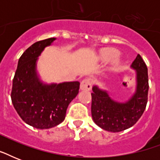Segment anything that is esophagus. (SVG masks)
I'll return each mask as SVG.
<instances>
[{
	"instance_id": "34e87169",
	"label": "esophagus",
	"mask_w": 160,
	"mask_h": 160,
	"mask_svg": "<svg viewBox=\"0 0 160 160\" xmlns=\"http://www.w3.org/2000/svg\"><path fill=\"white\" fill-rule=\"evenodd\" d=\"M92 87V81L90 79H85L80 82V90H90Z\"/></svg>"
}]
</instances>
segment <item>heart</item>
Returning a JSON list of instances; mask_svg holds the SVG:
<instances>
[{
	"mask_svg": "<svg viewBox=\"0 0 160 160\" xmlns=\"http://www.w3.org/2000/svg\"><path fill=\"white\" fill-rule=\"evenodd\" d=\"M119 52L116 49L105 48L102 49L97 55V59L101 62H108L112 60L110 70H118L121 67L122 62L119 57Z\"/></svg>",
	"mask_w": 160,
	"mask_h": 160,
	"instance_id": "b5f03b06",
	"label": "heart"
}]
</instances>
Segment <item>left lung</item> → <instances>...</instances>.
<instances>
[{
	"label": "left lung",
	"mask_w": 160,
	"mask_h": 160,
	"mask_svg": "<svg viewBox=\"0 0 160 160\" xmlns=\"http://www.w3.org/2000/svg\"><path fill=\"white\" fill-rule=\"evenodd\" d=\"M135 71V90L125 101H117L107 90L93 85L91 115L95 124L109 132H120L132 127L144 113L148 100L149 80L145 63L138 55L130 65Z\"/></svg>",
	"instance_id": "1"
}]
</instances>
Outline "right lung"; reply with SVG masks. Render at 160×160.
Returning a JSON list of instances; mask_svg holds the SVG:
<instances>
[{
	"label": "right lung",
	"mask_w": 160,
	"mask_h": 160,
	"mask_svg": "<svg viewBox=\"0 0 160 160\" xmlns=\"http://www.w3.org/2000/svg\"><path fill=\"white\" fill-rule=\"evenodd\" d=\"M56 38L37 41L18 60L11 90V100L21 119L36 129H50L64 121L66 109L76 97L79 81L45 82L37 70V61L46 47Z\"/></svg>",
	"instance_id": "add662e5"
}]
</instances>
